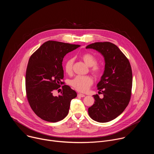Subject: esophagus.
Returning a JSON list of instances; mask_svg holds the SVG:
<instances>
[{"instance_id":"esophagus-1","label":"esophagus","mask_w":154,"mask_h":154,"mask_svg":"<svg viewBox=\"0 0 154 154\" xmlns=\"http://www.w3.org/2000/svg\"><path fill=\"white\" fill-rule=\"evenodd\" d=\"M77 96L78 97H85V94H78V95H77Z\"/></svg>"}]
</instances>
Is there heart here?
I'll return each mask as SVG.
<instances>
[{"instance_id":"heart-1","label":"heart","mask_w":154,"mask_h":154,"mask_svg":"<svg viewBox=\"0 0 154 154\" xmlns=\"http://www.w3.org/2000/svg\"><path fill=\"white\" fill-rule=\"evenodd\" d=\"M85 64L91 67L92 73L96 75H99L102 72V68L100 66L96 64L97 63V58L95 56L90 53H86L82 57ZM74 58H70L66 60L64 65V69L67 74H71L72 71ZM93 83V80L90 76L78 75L74 77L70 82V85L75 90L80 92H85L89 89Z\"/></svg>"}]
</instances>
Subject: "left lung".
Returning a JSON list of instances; mask_svg holds the SVG:
<instances>
[{"instance_id":"1","label":"left lung","mask_w":154,"mask_h":154,"mask_svg":"<svg viewBox=\"0 0 154 154\" xmlns=\"http://www.w3.org/2000/svg\"><path fill=\"white\" fill-rule=\"evenodd\" d=\"M101 54L105 60V69L97 89L102 92L100 99L93 96L94 103L88 108L90 118L99 122H106L119 116L128 105L132 87V71L128 60L114 44L97 42L87 46Z\"/></svg>"}]
</instances>
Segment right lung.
<instances>
[{
	"instance_id": "right-lung-1",
	"label": "right lung",
	"mask_w": 154,
	"mask_h": 154,
	"mask_svg": "<svg viewBox=\"0 0 154 154\" xmlns=\"http://www.w3.org/2000/svg\"><path fill=\"white\" fill-rule=\"evenodd\" d=\"M80 46L48 41L30 57L26 74V93L32 109L41 119L55 122L68 115L71 101L76 97V92L65 85L60 95L55 96L53 93L64 83L61 82L64 57Z\"/></svg>"
}]
</instances>
